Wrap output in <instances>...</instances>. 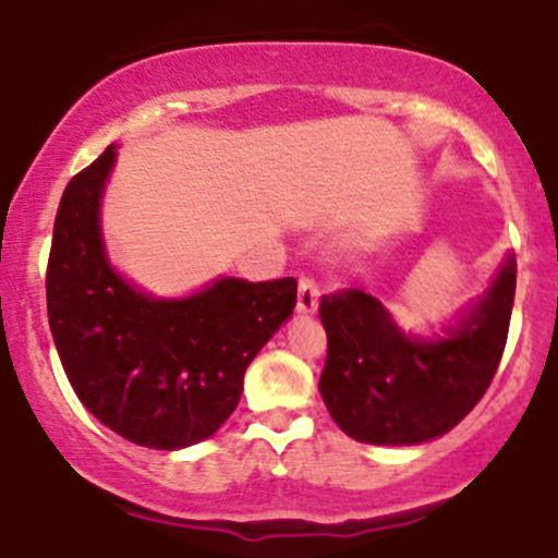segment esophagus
Wrapping results in <instances>:
<instances>
[{"label": "esophagus", "mask_w": 558, "mask_h": 558, "mask_svg": "<svg viewBox=\"0 0 558 558\" xmlns=\"http://www.w3.org/2000/svg\"><path fill=\"white\" fill-rule=\"evenodd\" d=\"M317 304H319V286L310 278V275H301L296 310L301 315H312V312H317Z\"/></svg>", "instance_id": "34e87169"}]
</instances>
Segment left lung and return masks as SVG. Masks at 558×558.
I'll return each instance as SVG.
<instances>
[{"mask_svg":"<svg viewBox=\"0 0 558 558\" xmlns=\"http://www.w3.org/2000/svg\"><path fill=\"white\" fill-rule=\"evenodd\" d=\"M514 288L517 262L509 257L488 293L438 338L403 336L360 288L323 296L328 360L319 393L336 425L377 446L425 444L457 427L501 362Z\"/></svg>","mask_w":558,"mask_h":558,"instance_id":"obj_1","label":"left lung"}]
</instances>
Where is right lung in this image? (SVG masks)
Segmentation results:
<instances>
[{"label": "right lung", "mask_w": 558, "mask_h": 558, "mask_svg": "<svg viewBox=\"0 0 558 558\" xmlns=\"http://www.w3.org/2000/svg\"><path fill=\"white\" fill-rule=\"evenodd\" d=\"M114 146L68 183L54 217L47 312L83 407L146 448L194 446L239 407L243 373L296 306V280L220 278L189 299H151L107 262L99 198Z\"/></svg>", "instance_id": "right-lung-1"}]
</instances>
